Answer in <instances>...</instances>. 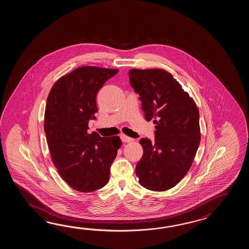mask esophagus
<instances>
[{"mask_svg":"<svg viewBox=\"0 0 249 249\" xmlns=\"http://www.w3.org/2000/svg\"><path fill=\"white\" fill-rule=\"evenodd\" d=\"M120 138H121L123 142H130L133 141L132 138L128 137V136L124 135V134H121Z\"/></svg>","mask_w":249,"mask_h":249,"instance_id":"esophagus-1","label":"esophagus"}]
</instances>
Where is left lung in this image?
<instances>
[{
	"mask_svg": "<svg viewBox=\"0 0 249 249\" xmlns=\"http://www.w3.org/2000/svg\"><path fill=\"white\" fill-rule=\"evenodd\" d=\"M130 85L139 94L147 121L156 124L155 141L142 138L143 156L136 165L144 188L164 191L190 170L200 142L199 113L193 99L163 69H131Z\"/></svg>",
	"mask_w": 249,
	"mask_h": 249,
	"instance_id": "obj_1",
	"label": "left lung"
}]
</instances>
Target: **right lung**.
Masks as SVG:
<instances>
[{
	"instance_id": "add662e5",
	"label": "right lung",
	"mask_w": 249,
	"mask_h": 249,
	"mask_svg": "<svg viewBox=\"0 0 249 249\" xmlns=\"http://www.w3.org/2000/svg\"><path fill=\"white\" fill-rule=\"evenodd\" d=\"M118 69L81 67L62 76L49 93L44 131L53 164L68 184L80 192L101 189L121 146L118 136L89 134L88 124L98 111L96 97Z\"/></svg>"
}]
</instances>
